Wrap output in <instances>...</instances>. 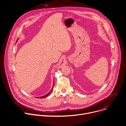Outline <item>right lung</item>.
Returning a JSON list of instances; mask_svg holds the SVG:
<instances>
[{"mask_svg": "<svg viewBox=\"0 0 126 126\" xmlns=\"http://www.w3.org/2000/svg\"><path fill=\"white\" fill-rule=\"evenodd\" d=\"M53 86H54V85H53ZM53 88L51 89V90L50 91L47 95H45V96H42V97H38V98H44V97H47V96L50 93H51V91H52V90H53Z\"/></svg>", "mask_w": 126, "mask_h": 126, "instance_id": "1", "label": "right lung"}]
</instances>
